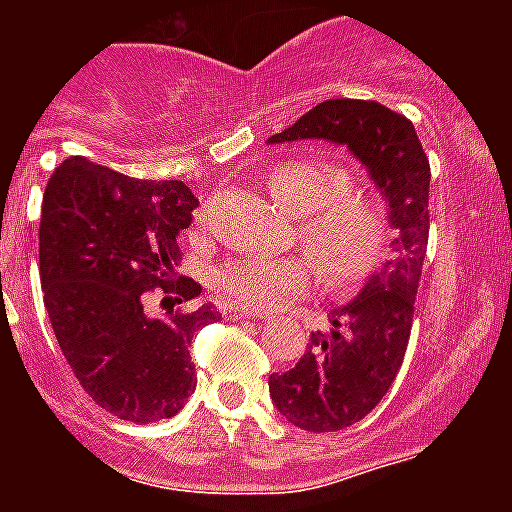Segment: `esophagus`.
<instances>
[{
  "mask_svg": "<svg viewBox=\"0 0 512 512\" xmlns=\"http://www.w3.org/2000/svg\"><path fill=\"white\" fill-rule=\"evenodd\" d=\"M223 316L228 321H244V319H263V316H257L252 311H239V308H225Z\"/></svg>",
  "mask_w": 512,
  "mask_h": 512,
  "instance_id": "1",
  "label": "esophagus"
}]
</instances>
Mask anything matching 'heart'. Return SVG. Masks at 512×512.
Segmentation results:
<instances>
[{
  "instance_id": "1",
  "label": "heart",
  "mask_w": 512,
  "mask_h": 512,
  "mask_svg": "<svg viewBox=\"0 0 512 512\" xmlns=\"http://www.w3.org/2000/svg\"><path fill=\"white\" fill-rule=\"evenodd\" d=\"M348 183V167L321 156L276 164L265 188L281 209L300 217L297 247L317 265L307 257L225 260L212 271L220 303L252 313L273 311L311 292L316 271L332 295L358 292L374 279L393 255L396 228L380 193Z\"/></svg>"
}]
</instances>
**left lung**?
<instances>
[{
  "mask_svg": "<svg viewBox=\"0 0 512 512\" xmlns=\"http://www.w3.org/2000/svg\"><path fill=\"white\" fill-rule=\"evenodd\" d=\"M316 138L348 146L364 164L398 231L393 260L332 313V332H313L303 358L268 377L273 404L292 425L332 433L364 420L404 364L428 252L430 164L414 124L377 100H324L268 143Z\"/></svg>",
  "mask_w": 512,
  "mask_h": 512,
  "instance_id": "left-lung-1",
  "label": "left lung"
}]
</instances>
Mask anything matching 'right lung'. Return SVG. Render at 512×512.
<instances>
[{
	"mask_svg": "<svg viewBox=\"0 0 512 512\" xmlns=\"http://www.w3.org/2000/svg\"><path fill=\"white\" fill-rule=\"evenodd\" d=\"M196 207L183 180H135L82 156L44 188V308L79 385L119 420L175 417L196 388L188 345L223 319L212 305L175 311L201 295L196 281L175 276L177 236ZM151 296L171 303L164 317L147 313Z\"/></svg>",
	"mask_w": 512,
	"mask_h": 512,
	"instance_id": "right-lung-1",
	"label": "right lung"
}]
</instances>
